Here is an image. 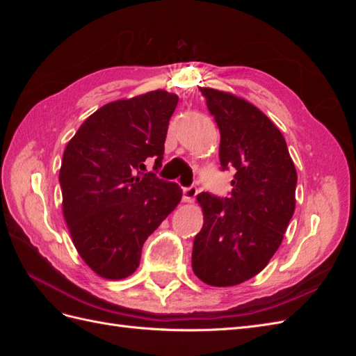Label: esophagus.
<instances>
[{
    "instance_id": "obj_1",
    "label": "esophagus",
    "mask_w": 356,
    "mask_h": 356,
    "mask_svg": "<svg viewBox=\"0 0 356 356\" xmlns=\"http://www.w3.org/2000/svg\"><path fill=\"white\" fill-rule=\"evenodd\" d=\"M196 195H197V188L196 187L182 188V200L187 202V203H191L193 200H195Z\"/></svg>"
}]
</instances>
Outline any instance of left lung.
<instances>
[{
    "instance_id": "8db88e82",
    "label": "left lung",
    "mask_w": 356,
    "mask_h": 356,
    "mask_svg": "<svg viewBox=\"0 0 356 356\" xmlns=\"http://www.w3.org/2000/svg\"><path fill=\"white\" fill-rule=\"evenodd\" d=\"M220 129L222 169L234 168L229 197L197 195L203 227L193 243V272L211 286H233L260 273L282 243L296 209L297 170L285 138L239 96L200 88Z\"/></svg>"
}]
</instances>
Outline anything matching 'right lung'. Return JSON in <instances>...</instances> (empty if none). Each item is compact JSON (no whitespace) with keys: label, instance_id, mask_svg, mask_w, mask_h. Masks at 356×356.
Returning a JSON list of instances; mask_svg holds the SVG:
<instances>
[{"label":"right lung","instance_id":"right-lung-1","mask_svg":"<svg viewBox=\"0 0 356 356\" xmlns=\"http://www.w3.org/2000/svg\"><path fill=\"white\" fill-rule=\"evenodd\" d=\"M178 96L153 90L105 104L71 138L59 170L62 211L75 250L101 277L139 266L143 245L181 202L182 190L145 170L161 166Z\"/></svg>","mask_w":356,"mask_h":356}]
</instances>
